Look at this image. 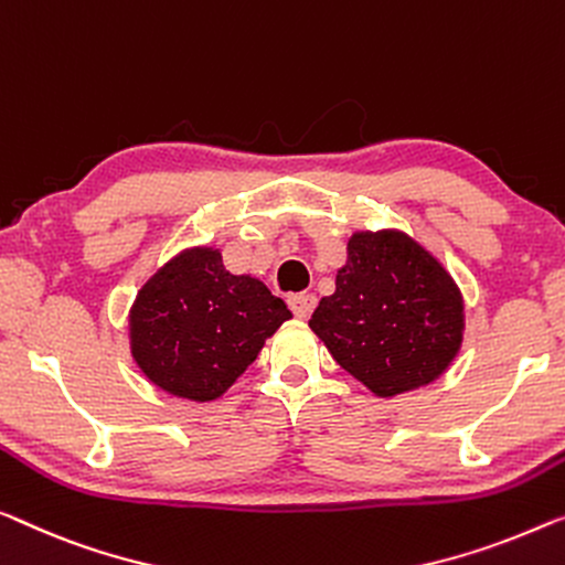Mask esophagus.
<instances>
[{
	"label": "esophagus",
	"mask_w": 565,
	"mask_h": 565,
	"mask_svg": "<svg viewBox=\"0 0 565 565\" xmlns=\"http://www.w3.org/2000/svg\"><path fill=\"white\" fill-rule=\"evenodd\" d=\"M289 307L299 319H307L317 307V297L315 294H294L289 297Z\"/></svg>",
	"instance_id": "34e87169"
}]
</instances>
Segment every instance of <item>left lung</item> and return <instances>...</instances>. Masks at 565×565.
Instances as JSON below:
<instances>
[{
	"label": "left lung",
	"instance_id": "1",
	"mask_svg": "<svg viewBox=\"0 0 565 565\" xmlns=\"http://www.w3.org/2000/svg\"><path fill=\"white\" fill-rule=\"evenodd\" d=\"M309 327L352 377L381 398L436 381L461 344L465 305L457 284L401 231H360L348 243Z\"/></svg>",
	"mask_w": 565,
	"mask_h": 565
}]
</instances>
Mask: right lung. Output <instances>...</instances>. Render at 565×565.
Listing matches in <instances>:
<instances>
[{
  "label": "right lung",
  "instance_id": "1",
  "mask_svg": "<svg viewBox=\"0 0 565 565\" xmlns=\"http://www.w3.org/2000/svg\"><path fill=\"white\" fill-rule=\"evenodd\" d=\"M286 319L291 311L264 281L225 271L221 250L190 248L137 294L129 315L131 355L157 388L215 401Z\"/></svg>",
  "mask_w": 565,
  "mask_h": 565
}]
</instances>
